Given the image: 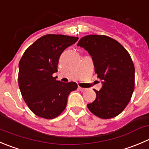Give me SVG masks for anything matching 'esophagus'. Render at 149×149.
<instances>
[{
    "instance_id": "1",
    "label": "esophagus",
    "mask_w": 149,
    "mask_h": 149,
    "mask_svg": "<svg viewBox=\"0 0 149 149\" xmlns=\"http://www.w3.org/2000/svg\"><path fill=\"white\" fill-rule=\"evenodd\" d=\"M78 89H79V90L81 91V92H84V91H85V90H86V89H85V88L81 87L80 86H78Z\"/></svg>"
}]
</instances>
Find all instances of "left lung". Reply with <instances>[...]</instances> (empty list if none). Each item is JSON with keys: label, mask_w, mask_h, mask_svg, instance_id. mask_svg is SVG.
<instances>
[{"label": "left lung", "mask_w": 149, "mask_h": 149, "mask_svg": "<svg viewBox=\"0 0 149 149\" xmlns=\"http://www.w3.org/2000/svg\"><path fill=\"white\" fill-rule=\"evenodd\" d=\"M78 47L92 56L95 73L102 81L96 98L87 104L89 111L101 119L118 116L129 103L135 89V67L126 49L117 41L104 35H88Z\"/></svg>", "instance_id": "obj_1"}]
</instances>
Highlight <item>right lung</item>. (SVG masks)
<instances>
[{"label":"right lung","instance_id":"add662e5","mask_svg":"<svg viewBox=\"0 0 149 149\" xmlns=\"http://www.w3.org/2000/svg\"><path fill=\"white\" fill-rule=\"evenodd\" d=\"M78 37L47 34L36 40L23 54L19 63L18 83L22 96L36 116L52 119L61 114L69 94L77 89L76 82L56 80L59 58Z\"/></svg>","mask_w":149,"mask_h":149}]
</instances>
